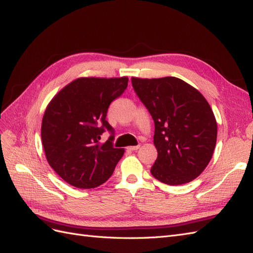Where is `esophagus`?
<instances>
[{
	"label": "esophagus",
	"instance_id": "1",
	"mask_svg": "<svg viewBox=\"0 0 253 253\" xmlns=\"http://www.w3.org/2000/svg\"><path fill=\"white\" fill-rule=\"evenodd\" d=\"M139 145H137V146H132V147H128L127 149L128 150H131V151H136V150H138L139 149Z\"/></svg>",
	"mask_w": 253,
	"mask_h": 253
}]
</instances>
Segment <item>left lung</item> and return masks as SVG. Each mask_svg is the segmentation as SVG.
<instances>
[{
	"label": "left lung",
	"instance_id": "1",
	"mask_svg": "<svg viewBox=\"0 0 253 253\" xmlns=\"http://www.w3.org/2000/svg\"><path fill=\"white\" fill-rule=\"evenodd\" d=\"M132 85L155 121L152 176L166 184L192 181L211 160L217 121L200 91L176 77L136 78Z\"/></svg>",
	"mask_w": 253,
	"mask_h": 253
}]
</instances>
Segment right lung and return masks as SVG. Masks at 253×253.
<instances>
[{"mask_svg": "<svg viewBox=\"0 0 253 253\" xmlns=\"http://www.w3.org/2000/svg\"><path fill=\"white\" fill-rule=\"evenodd\" d=\"M127 82V77L77 78L48 104L42 121V144L49 165L67 183L92 189L113 175L125 149L113 146L114 128L106 115ZM105 129L112 135L101 144L98 140Z\"/></svg>", "mask_w": 253, "mask_h": 253, "instance_id": "1", "label": "right lung"}]
</instances>
